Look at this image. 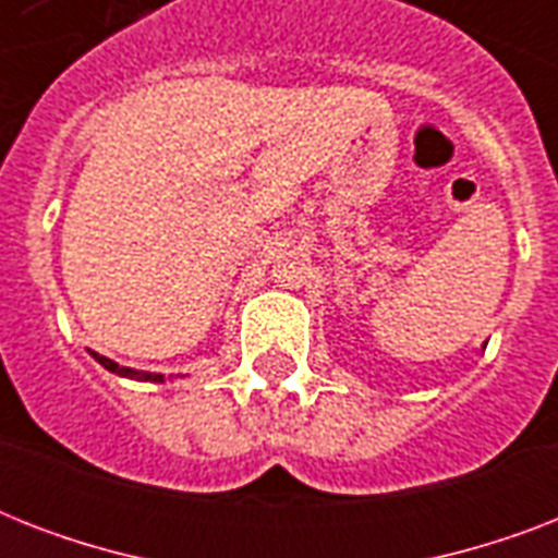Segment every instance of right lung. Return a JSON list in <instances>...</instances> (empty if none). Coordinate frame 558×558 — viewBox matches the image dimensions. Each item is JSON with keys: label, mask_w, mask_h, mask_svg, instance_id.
Segmentation results:
<instances>
[{"label": "right lung", "mask_w": 558, "mask_h": 558, "mask_svg": "<svg viewBox=\"0 0 558 558\" xmlns=\"http://www.w3.org/2000/svg\"><path fill=\"white\" fill-rule=\"evenodd\" d=\"M92 356L98 359L100 365L107 367V371L118 373V376H130V379H150V381H161V373H138V371H133V367H121V365H118V362H112V359L98 356V353H92Z\"/></svg>", "instance_id": "1"}]
</instances>
